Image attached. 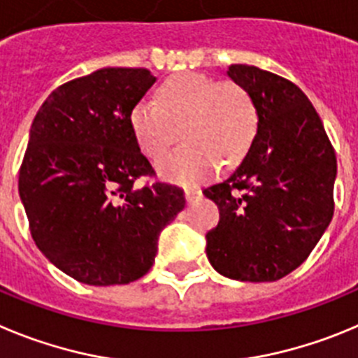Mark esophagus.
Wrapping results in <instances>:
<instances>
[{"mask_svg":"<svg viewBox=\"0 0 358 358\" xmlns=\"http://www.w3.org/2000/svg\"><path fill=\"white\" fill-rule=\"evenodd\" d=\"M201 198V191L194 189V187H185V199L189 203H194L196 199Z\"/></svg>","mask_w":358,"mask_h":358,"instance_id":"obj_1","label":"esophagus"}]
</instances>
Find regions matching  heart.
I'll use <instances>...</instances> for the list:
<instances>
[{"label":"heart","mask_w":358,"mask_h":358,"mask_svg":"<svg viewBox=\"0 0 358 358\" xmlns=\"http://www.w3.org/2000/svg\"><path fill=\"white\" fill-rule=\"evenodd\" d=\"M155 101L135 103L130 128L144 155L159 160L183 127L182 143L187 148L159 164L160 176L166 180L201 182L214 175L219 164L235 166L255 139L259 110L239 83L182 73L157 89Z\"/></svg>","instance_id":"heart-1"}]
</instances>
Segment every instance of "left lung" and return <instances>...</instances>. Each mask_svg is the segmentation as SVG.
<instances>
[{
    "instance_id": "8db88e82",
    "label": "left lung",
    "mask_w": 358,
    "mask_h": 358,
    "mask_svg": "<svg viewBox=\"0 0 358 358\" xmlns=\"http://www.w3.org/2000/svg\"><path fill=\"white\" fill-rule=\"evenodd\" d=\"M227 75L251 94L257 135L239 167L203 194L217 205L207 257L219 275L276 282L305 262L334 215L336 151L298 85L248 64Z\"/></svg>"
}]
</instances>
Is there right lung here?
<instances>
[{
    "label": "right lung",
    "instance_id": "obj_1",
    "mask_svg": "<svg viewBox=\"0 0 358 358\" xmlns=\"http://www.w3.org/2000/svg\"><path fill=\"white\" fill-rule=\"evenodd\" d=\"M155 76L103 67L55 89L38 108L19 171V196L43 255L87 285L146 275L159 235L185 207L180 187H135L153 167L130 128V110Z\"/></svg>",
    "mask_w": 358,
    "mask_h": 358
}]
</instances>
